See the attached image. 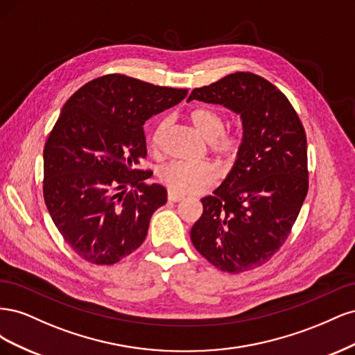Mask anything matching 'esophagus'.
<instances>
[{"instance_id":"obj_1","label":"esophagus","mask_w":355,"mask_h":355,"mask_svg":"<svg viewBox=\"0 0 355 355\" xmlns=\"http://www.w3.org/2000/svg\"><path fill=\"white\" fill-rule=\"evenodd\" d=\"M167 200H168L170 202H178V201H180V200H184V196L176 194V192H173V191H168V192H167Z\"/></svg>"}]
</instances>
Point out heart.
<instances>
[{
    "instance_id": "obj_1",
    "label": "heart",
    "mask_w": 355,
    "mask_h": 355,
    "mask_svg": "<svg viewBox=\"0 0 355 355\" xmlns=\"http://www.w3.org/2000/svg\"><path fill=\"white\" fill-rule=\"evenodd\" d=\"M189 121L204 139L211 142L213 151L219 157L234 158L240 151V137L234 133H223L225 121L219 112L210 108H196L189 112ZM167 127V118L159 120L154 127L151 139H149L153 149L159 148ZM158 178L161 184L176 194L191 196L211 188L218 182L219 175L218 170L209 163L189 164L175 161L161 168Z\"/></svg>"
}]
</instances>
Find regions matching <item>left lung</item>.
<instances>
[{"label": "left lung", "mask_w": 355, "mask_h": 355, "mask_svg": "<svg viewBox=\"0 0 355 355\" xmlns=\"http://www.w3.org/2000/svg\"><path fill=\"white\" fill-rule=\"evenodd\" d=\"M194 99L239 114L243 141L227 179L201 198L191 241L220 271H249L283 245L306 197L305 128L286 96L252 72L194 89Z\"/></svg>", "instance_id": "8db88e82"}]
</instances>
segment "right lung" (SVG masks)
Segmentation results:
<instances>
[{"mask_svg":"<svg viewBox=\"0 0 355 355\" xmlns=\"http://www.w3.org/2000/svg\"><path fill=\"white\" fill-rule=\"evenodd\" d=\"M187 89L108 73L84 84L63 105L44 145L42 194L71 249L94 265H114L148 234L166 204L164 187L145 180L144 124L187 98Z\"/></svg>","mask_w":355,"mask_h":355,"instance_id":"add662e5","label":"right lung"}]
</instances>
